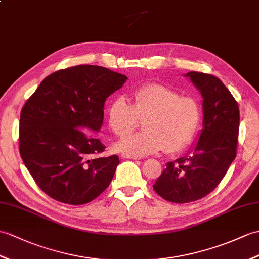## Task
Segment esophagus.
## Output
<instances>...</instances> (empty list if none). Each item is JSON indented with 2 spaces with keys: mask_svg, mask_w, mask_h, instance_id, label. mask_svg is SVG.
<instances>
[{
  "mask_svg": "<svg viewBox=\"0 0 259 259\" xmlns=\"http://www.w3.org/2000/svg\"><path fill=\"white\" fill-rule=\"evenodd\" d=\"M121 158L129 159V160H139V159H141V157H138V155H134V154H122Z\"/></svg>",
  "mask_w": 259,
  "mask_h": 259,
  "instance_id": "34e87169",
  "label": "esophagus"
}]
</instances>
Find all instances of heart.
<instances>
[{"label": "heart", "instance_id": "obj_1", "mask_svg": "<svg viewBox=\"0 0 259 259\" xmlns=\"http://www.w3.org/2000/svg\"><path fill=\"white\" fill-rule=\"evenodd\" d=\"M134 106L119 96L108 108V123L118 137L134 130L139 119H146L141 134L130 135L116 143L119 152L146 155L164 149L178 152L193 140L201 122L202 110L191 96H181L160 83H147L132 92Z\"/></svg>", "mask_w": 259, "mask_h": 259}]
</instances>
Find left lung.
Here are the masks:
<instances>
[{
    "mask_svg": "<svg viewBox=\"0 0 259 259\" xmlns=\"http://www.w3.org/2000/svg\"><path fill=\"white\" fill-rule=\"evenodd\" d=\"M184 77L203 98L202 130L191 151L167 162L153 184L161 197L179 204L200 200L219 185L236 157L239 129L237 102L219 78L197 71Z\"/></svg>",
    "mask_w": 259,
    "mask_h": 259,
    "instance_id": "left-lung-1",
    "label": "left lung"
}]
</instances>
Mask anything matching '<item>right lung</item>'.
Wrapping results in <instances>:
<instances>
[{
	"label": "right lung",
	"instance_id": "1",
	"mask_svg": "<svg viewBox=\"0 0 259 259\" xmlns=\"http://www.w3.org/2000/svg\"><path fill=\"white\" fill-rule=\"evenodd\" d=\"M127 79L101 66H74L47 76L24 105L20 153L48 196L81 205L110 184L120 161L90 159L106 148L94 134L104 122L106 99Z\"/></svg>",
	"mask_w": 259,
	"mask_h": 259
}]
</instances>
